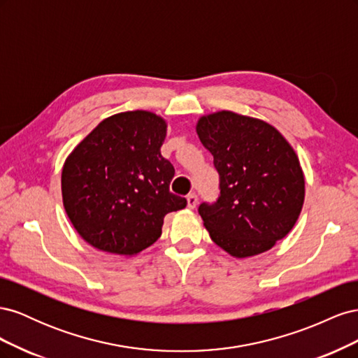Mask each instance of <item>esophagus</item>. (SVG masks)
Returning a JSON list of instances; mask_svg holds the SVG:
<instances>
[{
    "instance_id": "esophagus-1",
    "label": "esophagus",
    "mask_w": 358,
    "mask_h": 358,
    "mask_svg": "<svg viewBox=\"0 0 358 358\" xmlns=\"http://www.w3.org/2000/svg\"><path fill=\"white\" fill-rule=\"evenodd\" d=\"M187 201H188V208H189V209H196L199 199H197L196 194L191 192V194H188V196H187Z\"/></svg>"
}]
</instances>
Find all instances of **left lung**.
<instances>
[{
    "label": "left lung",
    "mask_w": 358,
    "mask_h": 358,
    "mask_svg": "<svg viewBox=\"0 0 358 358\" xmlns=\"http://www.w3.org/2000/svg\"><path fill=\"white\" fill-rule=\"evenodd\" d=\"M197 134L220 173V197L199 213L210 239L236 258L268 251L291 231L305 201L297 154L262 119L221 110L201 116Z\"/></svg>",
    "instance_id": "obj_1"
}]
</instances>
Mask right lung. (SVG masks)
Here are the masks:
<instances>
[{
	"label": "right lung",
	"mask_w": 358,
	"mask_h": 358,
	"mask_svg": "<svg viewBox=\"0 0 358 358\" xmlns=\"http://www.w3.org/2000/svg\"><path fill=\"white\" fill-rule=\"evenodd\" d=\"M167 122L146 112L106 117L62 167V203L85 242L136 255L158 241L164 216L187 206L170 192L175 167L161 155Z\"/></svg>",
	"instance_id": "1"
}]
</instances>
